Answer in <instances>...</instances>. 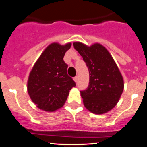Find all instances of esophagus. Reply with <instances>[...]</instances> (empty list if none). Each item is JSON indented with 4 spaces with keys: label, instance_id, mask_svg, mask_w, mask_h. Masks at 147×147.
<instances>
[{
    "label": "esophagus",
    "instance_id": "34e87169",
    "mask_svg": "<svg viewBox=\"0 0 147 147\" xmlns=\"http://www.w3.org/2000/svg\"><path fill=\"white\" fill-rule=\"evenodd\" d=\"M73 79H74V80H75V81L77 83V82H78V76L74 77V78H73Z\"/></svg>",
    "mask_w": 147,
    "mask_h": 147
}]
</instances>
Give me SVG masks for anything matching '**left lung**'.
Listing matches in <instances>:
<instances>
[{
    "label": "left lung",
    "mask_w": 147,
    "mask_h": 147,
    "mask_svg": "<svg viewBox=\"0 0 147 147\" xmlns=\"http://www.w3.org/2000/svg\"><path fill=\"white\" fill-rule=\"evenodd\" d=\"M73 46L89 72L88 87L80 91L83 104L94 113H107L118 102L124 89V80L118 67L107 49L100 44L88 47L75 42Z\"/></svg>",
    "instance_id": "8db88e82"
}]
</instances>
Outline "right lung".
Returning <instances> with one entry per match:
<instances>
[{
    "instance_id": "1",
    "label": "right lung",
    "mask_w": 147,
    "mask_h": 147,
    "mask_svg": "<svg viewBox=\"0 0 147 147\" xmlns=\"http://www.w3.org/2000/svg\"><path fill=\"white\" fill-rule=\"evenodd\" d=\"M71 43L50 45L36 62L28 81V92L36 106L45 111H54L65 103L69 90L76 86L67 75L68 65L64 61Z\"/></svg>"
}]
</instances>
